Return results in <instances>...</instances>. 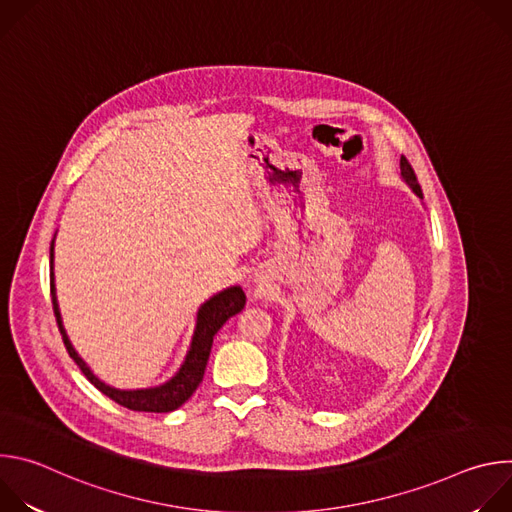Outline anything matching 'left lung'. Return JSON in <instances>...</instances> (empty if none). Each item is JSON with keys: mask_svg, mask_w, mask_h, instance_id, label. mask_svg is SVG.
Masks as SVG:
<instances>
[{"mask_svg": "<svg viewBox=\"0 0 512 512\" xmlns=\"http://www.w3.org/2000/svg\"><path fill=\"white\" fill-rule=\"evenodd\" d=\"M401 176H403V180L413 188V192H415L419 198H423V192H421V186H419V182H417V176H415V172H413V168H411V164L407 162L405 156H401Z\"/></svg>", "mask_w": 512, "mask_h": 512, "instance_id": "obj_1", "label": "left lung"}]
</instances>
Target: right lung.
<instances>
[{"label":"right lung","instance_id":"obj_1","mask_svg":"<svg viewBox=\"0 0 512 512\" xmlns=\"http://www.w3.org/2000/svg\"><path fill=\"white\" fill-rule=\"evenodd\" d=\"M54 241L50 243V269H52V257H54ZM50 296H52V308H54V316H56V324L58 330L62 334V342L70 354V358L77 362V367L83 371V375L109 399H113L115 403L131 409V411H148V413H168L178 409L182 403H186L192 393L198 389V385L202 383L204 371H206V362L210 356V348H212V338L214 334L223 328V324L239 314L245 308V291L241 287H229L221 294L214 296L212 300H208L200 310H198V320H196V330H194V338L190 344V350L186 354V360L182 364V369L176 373V377L172 381H168L162 387L156 389H143V391H119L113 389L105 383H101L91 369L85 364V360L75 352L72 344L68 342V336L62 328L60 322V312H58V304H56V296H54V273L50 271Z\"/></svg>","mask_w":512,"mask_h":512}]
</instances>
